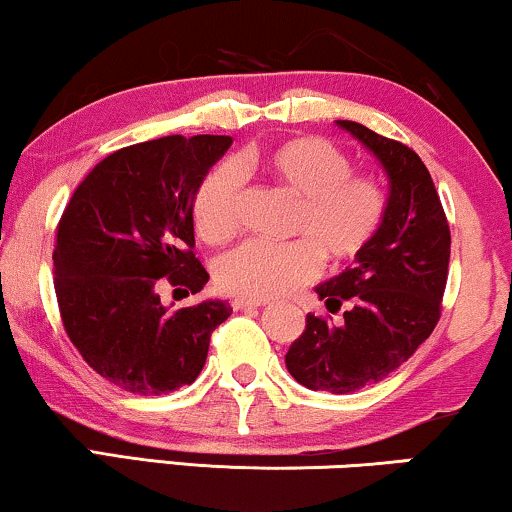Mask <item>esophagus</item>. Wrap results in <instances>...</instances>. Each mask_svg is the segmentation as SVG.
Returning <instances> with one entry per match:
<instances>
[{
  "label": "esophagus",
  "mask_w": 512,
  "mask_h": 512,
  "mask_svg": "<svg viewBox=\"0 0 512 512\" xmlns=\"http://www.w3.org/2000/svg\"><path fill=\"white\" fill-rule=\"evenodd\" d=\"M268 303H261V300H249V298H235L233 310H263Z\"/></svg>",
  "instance_id": "esophagus-1"
}]
</instances>
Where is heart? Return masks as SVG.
Segmentation results:
<instances>
[{
	"label": "heart",
	"instance_id": "b5f03b06",
	"mask_svg": "<svg viewBox=\"0 0 512 512\" xmlns=\"http://www.w3.org/2000/svg\"><path fill=\"white\" fill-rule=\"evenodd\" d=\"M272 184L300 200L291 235L296 242H242L216 261L219 289L249 300H275L319 277L321 258L340 270L366 254L387 214V191L370 174H352L345 151L321 137H296L249 158ZM242 172L221 163L193 195L195 230L205 242L230 240L240 226Z\"/></svg>",
	"mask_w": 512,
	"mask_h": 512
}]
</instances>
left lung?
Wrapping results in <instances>:
<instances>
[{"instance_id": "1", "label": "left lung", "mask_w": 512, "mask_h": 512, "mask_svg": "<svg viewBox=\"0 0 512 512\" xmlns=\"http://www.w3.org/2000/svg\"><path fill=\"white\" fill-rule=\"evenodd\" d=\"M338 125L387 170V214L356 268L317 286L328 312L345 307L342 321L307 314L286 368L307 389L352 394L394 373L433 333L443 310L452 237L431 174L410 146L361 123Z\"/></svg>"}]
</instances>
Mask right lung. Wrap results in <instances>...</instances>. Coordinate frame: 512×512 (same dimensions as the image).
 <instances>
[{
    "label": "right lung",
    "mask_w": 512,
    "mask_h": 512,
    "mask_svg": "<svg viewBox=\"0 0 512 512\" xmlns=\"http://www.w3.org/2000/svg\"><path fill=\"white\" fill-rule=\"evenodd\" d=\"M233 139L170 135L100 160L69 198L55 233L62 326L83 361L123 391L160 396L195 382L230 305L170 312L160 291L198 293L193 195Z\"/></svg>",
    "instance_id": "1"
}]
</instances>
